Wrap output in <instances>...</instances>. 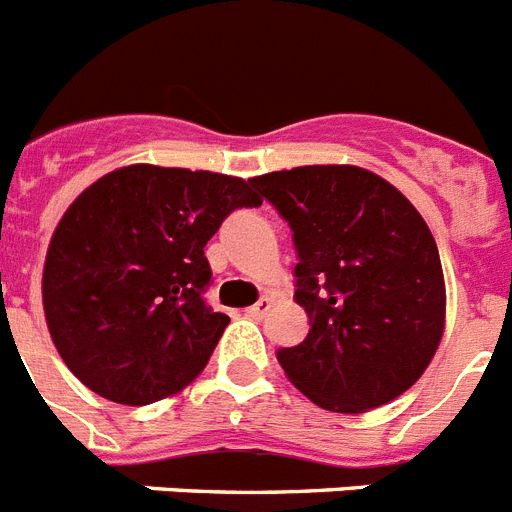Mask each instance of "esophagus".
Listing matches in <instances>:
<instances>
[{
    "label": "esophagus",
    "instance_id": "1",
    "mask_svg": "<svg viewBox=\"0 0 512 512\" xmlns=\"http://www.w3.org/2000/svg\"><path fill=\"white\" fill-rule=\"evenodd\" d=\"M269 308H272V300L261 298L259 303H253L251 308H248V316L256 318V321H261V318H264L266 313H269Z\"/></svg>",
    "mask_w": 512,
    "mask_h": 512
}]
</instances>
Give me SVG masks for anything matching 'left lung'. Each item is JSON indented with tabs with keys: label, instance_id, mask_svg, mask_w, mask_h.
Masks as SVG:
<instances>
[{
	"label": "left lung",
	"instance_id": "obj_1",
	"mask_svg": "<svg viewBox=\"0 0 512 512\" xmlns=\"http://www.w3.org/2000/svg\"><path fill=\"white\" fill-rule=\"evenodd\" d=\"M290 225L295 298L310 331L277 360L313 404L360 414L425 373L440 344L445 285L430 227L370 170L305 165L248 181Z\"/></svg>",
	"mask_w": 512,
	"mask_h": 512
}]
</instances>
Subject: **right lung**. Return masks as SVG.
Here are the masks:
<instances>
[{"label": "right lung", "instance_id": "1", "mask_svg": "<svg viewBox=\"0 0 512 512\" xmlns=\"http://www.w3.org/2000/svg\"><path fill=\"white\" fill-rule=\"evenodd\" d=\"M261 207L243 178L129 165L82 191L54 230L43 310L61 360L90 391L144 406L189 386L230 323L204 300V246Z\"/></svg>", "mask_w": 512, "mask_h": 512}]
</instances>
